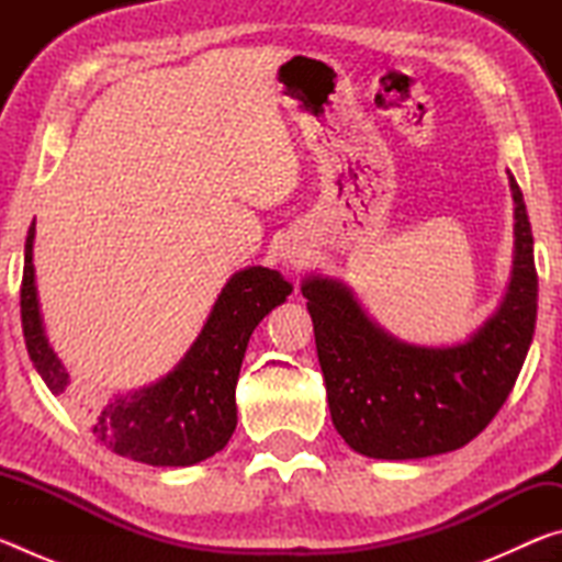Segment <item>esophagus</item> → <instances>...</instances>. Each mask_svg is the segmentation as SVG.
<instances>
[{"label": "esophagus", "mask_w": 562, "mask_h": 562, "mask_svg": "<svg viewBox=\"0 0 562 562\" xmlns=\"http://www.w3.org/2000/svg\"><path fill=\"white\" fill-rule=\"evenodd\" d=\"M300 258H302V255H294V252H288V260H290V262H294V265H297V262H300Z\"/></svg>", "instance_id": "1"}]
</instances>
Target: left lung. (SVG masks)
<instances>
[{
  "label": "left lung",
  "instance_id": "left-lung-1",
  "mask_svg": "<svg viewBox=\"0 0 562 562\" xmlns=\"http://www.w3.org/2000/svg\"><path fill=\"white\" fill-rule=\"evenodd\" d=\"M516 201V260L506 300L456 347L402 345L369 319L335 280L302 282L315 325L331 424L369 459L404 461L456 451L506 404L536 329L538 272L522 193Z\"/></svg>",
  "mask_w": 562,
  "mask_h": 562
}]
</instances>
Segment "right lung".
I'll return each mask as SVG.
<instances>
[{
  "mask_svg": "<svg viewBox=\"0 0 562 562\" xmlns=\"http://www.w3.org/2000/svg\"><path fill=\"white\" fill-rule=\"evenodd\" d=\"M34 223L24 245L22 329L52 394H71L69 374L44 337L34 288ZM292 292L278 270L235 272L186 359L160 382L109 402L76 396V408L109 451L148 465H193L223 451L237 424L235 384L252 329Z\"/></svg>",
  "mask_w": 562,
  "mask_h": 562,
  "instance_id": "1",
  "label": "right lung"
}]
</instances>
